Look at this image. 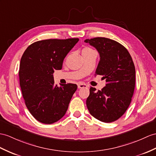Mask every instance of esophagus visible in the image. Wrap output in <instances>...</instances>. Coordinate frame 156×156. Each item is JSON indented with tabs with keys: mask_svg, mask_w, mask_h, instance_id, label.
<instances>
[{
	"mask_svg": "<svg viewBox=\"0 0 156 156\" xmlns=\"http://www.w3.org/2000/svg\"><path fill=\"white\" fill-rule=\"evenodd\" d=\"M78 88L79 89H82V88H87L88 87V85H86L85 83H78Z\"/></svg>",
	"mask_w": 156,
	"mask_h": 156,
	"instance_id": "1",
	"label": "esophagus"
}]
</instances>
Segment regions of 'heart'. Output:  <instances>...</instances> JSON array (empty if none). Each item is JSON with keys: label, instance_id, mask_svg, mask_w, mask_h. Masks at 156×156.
Returning a JSON list of instances; mask_svg holds the SVG:
<instances>
[{"label": "heart", "instance_id": "1", "mask_svg": "<svg viewBox=\"0 0 156 156\" xmlns=\"http://www.w3.org/2000/svg\"><path fill=\"white\" fill-rule=\"evenodd\" d=\"M89 50H92V49H91L90 48H84L83 49V51H82V53L83 52H85V51H89Z\"/></svg>", "mask_w": 156, "mask_h": 156}]
</instances>
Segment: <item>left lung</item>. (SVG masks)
Instances as JSON below:
<instances>
[{"label":"left lung","mask_w":156,"mask_h":156,"mask_svg":"<svg viewBox=\"0 0 156 156\" xmlns=\"http://www.w3.org/2000/svg\"><path fill=\"white\" fill-rule=\"evenodd\" d=\"M100 55L95 71L106 79L101 90L91 87L86 104L90 114L103 122L118 120L126 111L134 94L136 71L127 49L117 41L106 37L87 39Z\"/></svg>","instance_id":"8db88e82"}]
</instances>
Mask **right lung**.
<instances>
[{
  "instance_id": "add662e5",
  "label": "right lung",
  "mask_w": 156,
  "mask_h": 156,
  "mask_svg": "<svg viewBox=\"0 0 156 156\" xmlns=\"http://www.w3.org/2000/svg\"><path fill=\"white\" fill-rule=\"evenodd\" d=\"M78 38L37 41L22 55L19 79L26 107L39 122L50 124L66 115L72 96L77 89L73 83L54 85V70L62 69L67 54Z\"/></svg>"
}]
</instances>
